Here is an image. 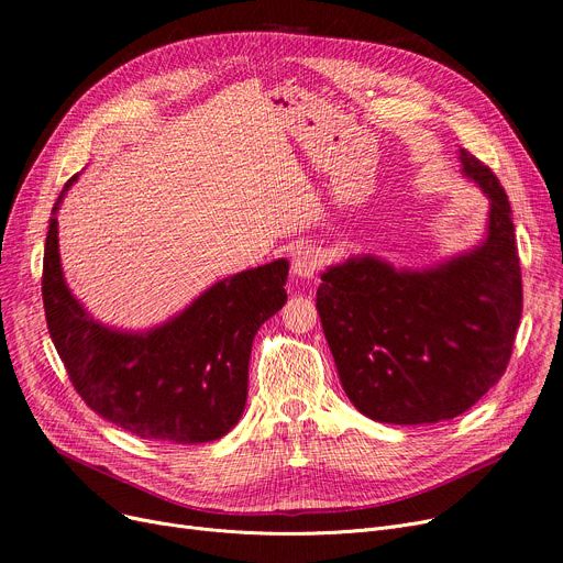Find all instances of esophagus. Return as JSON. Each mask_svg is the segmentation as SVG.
Instances as JSON below:
<instances>
[{
    "label": "esophagus",
    "mask_w": 563,
    "mask_h": 563,
    "mask_svg": "<svg viewBox=\"0 0 563 563\" xmlns=\"http://www.w3.org/2000/svg\"><path fill=\"white\" fill-rule=\"evenodd\" d=\"M321 262H323L321 251L310 244H301L291 251V272L299 278H314Z\"/></svg>",
    "instance_id": "34e87169"
}]
</instances>
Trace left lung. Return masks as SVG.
<instances>
[{"instance_id": "1", "label": "left lung", "mask_w": 563, "mask_h": 563, "mask_svg": "<svg viewBox=\"0 0 563 563\" xmlns=\"http://www.w3.org/2000/svg\"><path fill=\"white\" fill-rule=\"evenodd\" d=\"M461 170L488 198L486 236L427 269L376 255L329 266L317 310L342 388L363 416L435 424L475 406L505 374L522 312L509 198L465 147Z\"/></svg>"}]
</instances>
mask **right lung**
Returning a JSON list of instances; mask_svg holds the SVG:
<instances>
[{"label":"right lung","instance_id":"add662e5","mask_svg":"<svg viewBox=\"0 0 563 563\" xmlns=\"http://www.w3.org/2000/svg\"><path fill=\"white\" fill-rule=\"evenodd\" d=\"M75 180L52 207L43 257L47 329L75 390L100 418L143 440L223 438L246 406L253 338L287 301L289 262L228 276L155 329L104 327L75 299L58 255L56 212Z\"/></svg>","mask_w":563,"mask_h":563}]
</instances>
